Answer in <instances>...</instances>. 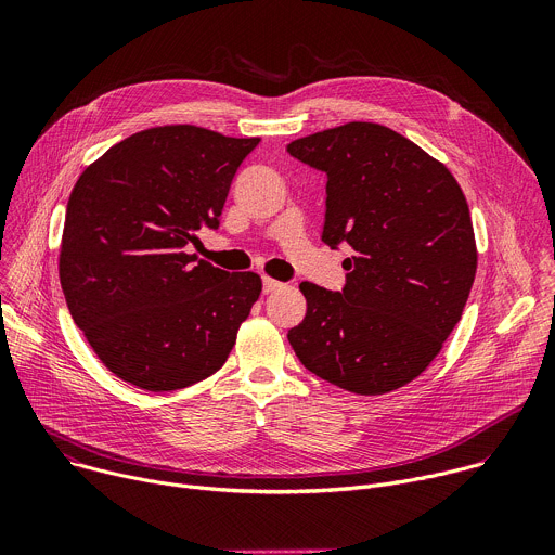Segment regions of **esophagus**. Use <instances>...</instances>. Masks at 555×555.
<instances>
[{
	"instance_id": "34e87169",
	"label": "esophagus",
	"mask_w": 555,
	"mask_h": 555,
	"mask_svg": "<svg viewBox=\"0 0 555 555\" xmlns=\"http://www.w3.org/2000/svg\"><path fill=\"white\" fill-rule=\"evenodd\" d=\"M281 287H285V283H281V281H276V279H272V276H266L263 279V292L266 294H272V292H279Z\"/></svg>"
}]
</instances>
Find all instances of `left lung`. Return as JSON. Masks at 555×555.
I'll use <instances>...</instances> for the list:
<instances>
[{"label": "left lung", "instance_id": "obj_1", "mask_svg": "<svg viewBox=\"0 0 555 555\" xmlns=\"http://www.w3.org/2000/svg\"><path fill=\"white\" fill-rule=\"evenodd\" d=\"M327 173L323 242L347 244V283H300L307 313L287 340L302 366L358 395L413 382L461 321L477 274L469 208L454 176L375 122H347L287 144Z\"/></svg>", "mask_w": 555, "mask_h": 555}]
</instances>
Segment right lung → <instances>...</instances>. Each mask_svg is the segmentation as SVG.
<instances>
[{
	"label": "right lung",
	"instance_id": "add662e5",
	"mask_svg": "<svg viewBox=\"0 0 555 555\" xmlns=\"http://www.w3.org/2000/svg\"><path fill=\"white\" fill-rule=\"evenodd\" d=\"M259 138L195 125L138 131L76 180L61 236L67 309L101 362L153 392L219 371L261 294L255 272L189 255L219 225L232 178Z\"/></svg>",
	"mask_w": 555,
	"mask_h": 555
}]
</instances>
